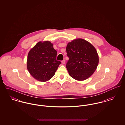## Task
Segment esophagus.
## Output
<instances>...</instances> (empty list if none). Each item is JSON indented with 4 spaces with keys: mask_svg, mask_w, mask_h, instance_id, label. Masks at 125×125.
<instances>
[{
    "mask_svg": "<svg viewBox=\"0 0 125 125\" xmlns=\"http://www.w3.org/2000/svg\"><path fill=\"white\" fill-rule=\"evenodd\" d=\"M62 64H64V63H65V60H62Z\"/></svg>",
    "mask_w": 125,
    "mask_h": 125,
    "instance_id": "esophagus-1",
    "label": "esophagus"
}]
</instances>
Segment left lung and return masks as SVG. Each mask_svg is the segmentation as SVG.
<instances>
[{
    "label": "left lung",
    "instance_id": "8db88e82",
    "mask_svg": "<svg viewBox=\"0 0 125 125\" xmlns=\"http://www.w3.org/2000/svg\"><path fill=\"white\" fill-rule=\"evenodd\" d=\"M66 50L69 57L66 67L72 78L84 80L95 71L99 56L95 48L88 41L81 38L74 39L68 43Z\"/></svg>",
    "mask_w": 125,
    "mask_h": 125
}]
</instances>
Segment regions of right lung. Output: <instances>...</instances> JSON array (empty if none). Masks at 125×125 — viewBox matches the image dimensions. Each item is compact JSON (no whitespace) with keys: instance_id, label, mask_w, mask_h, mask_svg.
I'll return each instance as SVG.
<instances>
[{"instance_id":"add662e5","label":"right lung","mask_w":125,"mask_h":125,"mask_svg":"<svg viewBox=\"0 0 125 125\" xmlns=\"http://www.w3.org/2000/svg\"><path fill=\"white\" fill-rule=\"evenodd\" d=\"M57 54L50 41L38 42L27 56V68L31 75L41 82L51 79L61 63L56 60Z\"/></svg>"}]
</instances>
